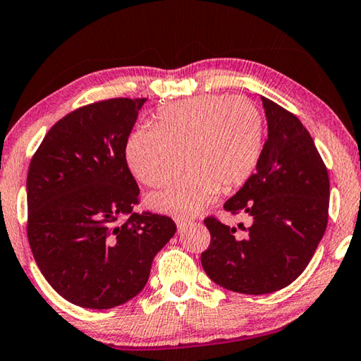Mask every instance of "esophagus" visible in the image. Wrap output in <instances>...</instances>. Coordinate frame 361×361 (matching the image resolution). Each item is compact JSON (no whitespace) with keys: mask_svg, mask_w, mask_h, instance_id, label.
<instances>
[{"mask_svg":"<svg viewBox=\"0 0 361 361\" xmlns=\"http://www.w3.org/2000/svg\"><path fill=\"white\" fill-rule=\"evenodd\" d=\"M193 224V220H188V219H184V217H177L176 219V225H177V228L179 230H184L185 226H188V225H192Z\"/></svg>","mask_w":361,"mask_h":361,"instance_id":"1","label":"esophagus"}]
</instances>
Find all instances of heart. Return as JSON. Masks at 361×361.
Here are the masks:
<instances>
[{
	"mask_svg": "<svg viewBox=\"0 0 361 361\" xmlns=\"http://www.w3.org/2000/svg\"><path fill=\"white\" fill-rule=\"evenodd\" d=\"M262 139V114L252 101L206 94L161 107L154 128L131 133L125 157L133 176L155 188L171 184L185 163L188 173L150 197V204L164 212L193 214L219 190L228 192L247 179Z\"/></svg>",
	"mask_w": 361,
	"mask_h": 361,
	"instance_id": "obj_1",
	"label": "heart"
}]
</instances>
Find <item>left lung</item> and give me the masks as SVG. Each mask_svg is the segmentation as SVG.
I'll return each mask as SVG.
<instances>
[{
    "instance_id": "1",
    "label": "left lung",
    "mask_w": 361,
    "mask_h": 361,
    "mask_svg": "<svg viewBox=\"0 0 361 361\" xmlns=\"http://www.w3.org/2000/svg\"><path fill=\"white\" fill-rule=\"evenodd\" d=\"M262 101L268 139L257 171L224 204L252 224H239V233L206 217L211 243L201 254L211 281L245 295L276 292L306 269L326 230L330 204L328 171L306 126L274 101Z\"/></svg>"
}]
</instances>
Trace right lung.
<instances>
[{
  "mask_svg": "<svg viewBox=\"0 0 361 361\" xmlns=\"http://www.w3.org/2000/svg\"><path fill=\"white\" fill-rule=\"evenodd\" d=\"M147 98H112L60 118L27 177V235L42 276L73 305L111 309L147 283L173 219L133 211L139 187L125 147Z\"/></svg>",
  "mask_w": 361,
  "mask_h": 361,
  "instance_id": "1",
  "label": "right lung"
}]
</instances>
